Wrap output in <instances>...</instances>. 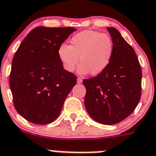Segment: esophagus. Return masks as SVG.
<instances>
[{
  "instance_id": "obj_1",
  "label": "esophagus",
  "mask_w": 156,
  "mask_h": 156,
  "mask_svg": "<svg viewBox=\"0 0 156 156\" xmlns=\"http://www.w3.org/2000/svg\"><path fill=\"white\" fill-rule=\"evenodd\" d=\"M77 82H78V83H82V78L78 77V79H77Z\"/></svg>"
}]
</instances>
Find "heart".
Wrapping results in <instances>:
<instances>
[{
    "instance_id": "b5f03b06",
    "label": "heart",
    "mask_w": 156,
    "mask_h": 156,
    "mask_svg": "<svg viewBox=\"0 0 156 156\" xmlns=\"http://www.w3.org/2000/svg\"><path fill=\"white\" fill-rule=\"evenodd\" d=\"M113 42L107 34L93 30H85L75 34L70 45L62 44L58 47V55L64 69L74 71L79 61L80 74L90 72L93 75L104 71L112 59Z\"/></svg>"
}]
</instances>
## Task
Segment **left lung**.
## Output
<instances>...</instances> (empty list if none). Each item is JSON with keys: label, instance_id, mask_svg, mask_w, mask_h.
Segmentation results:
<instances>
[{"label": "left lung", "instance_id": "left-lung-1", "mask_svg": "<svg viewBox=\"0 0 156 156\" xmlns=\"http://www.w3.org/2000/svg\"><path fill=\"white\" fill-rule=\"evenodd\" d=\"M113 42V54L106 69L85 79V106L91 118L114 125L135 110L141 97L142 71L132 46L114 27H107Z\"/></svg>", "mask_w": 156, "mask_h": 156}]
</instances>
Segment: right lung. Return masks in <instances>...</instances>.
<instances>
[{
  "label": "right lung",
  "instance_id": "1",
  "mask_svg": "<svg viewBox=\"0 0 156 156\" xmlns=\"http://www.w3.org/2000/svg\"><path fill=\"white\" fill-rule=\"evenodd\" d=\"M72 27H37L22 41L12 62L9 85L15 108L23 118L47 125L60 114L77 77L64 70L58 55Z\"/></svg>",
  "mask_w": 156,
  "mask_h": 156
}]
</instances>
